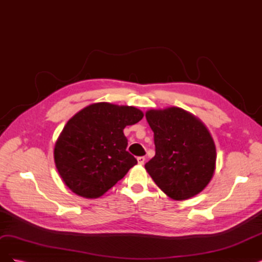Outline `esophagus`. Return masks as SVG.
Returning a JSON list of instances; mask_svg holds the SVG:
<instances>
[{
	"instance_id": "34e87169",
	"label": "esophagus",
	"mask_w": 262,
	"mask_h": 262,
	"mask_svg": "<svg viewBox=\"0 0 262 262\" xmlns=\"http://www.w3.org/2000/svg\"><path fill=\"white\" fill-rule=\"evenodd\" d=\"M144 162H145V157H144V156H140V157H138V163H139L140 165H143V164H144Z\"/></svg>"
}]
</instances>
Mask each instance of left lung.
I'll return each instance as SVG.
<instances>
[{
    "instance_id": "1",
    "label": "left lung",
    "mask_w": 262,
    "mask_h": 262,
    "mask_svg": "<svg viewBox=\"0 0 262 262\" xmlns=\"http://www.w3.org/2000/svg\"><path fill=\"white\" fill-rule=\"evenodd\" d=\"M155 156L145 169L164 193L187 200L208 186L215 170L216 148L207 126L178 107L147 110Z\"/></svg>"
}]
</instances>
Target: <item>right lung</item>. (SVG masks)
<instances>
[{
  "mask_svg": "<svg viewBox=\"0 0 262 262\" xmlns=\"http://www.w3.org/2000/svg\"><path fill=\"white\" fill-rule=\"evenodd\" d=\"M132 106L96 102L75 114L54 145L63 182L77 195L96 199L122 179L138 161L128 150L123 129L143 118Z\"/></svg>",
  "mask_w": 262,
  "mask_h": 262,
  "instance_id": "obj_1",
  "label": "right lung"
}]
</instances>
